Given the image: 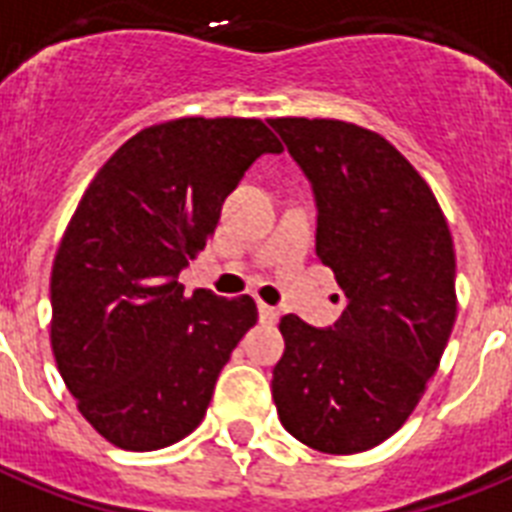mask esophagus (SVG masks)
Masks as SVG:
<instances>
[{
	"label": "esophagus",
	"instance_id": "esophagus-1",
	"mask_svg": "<svg viewBox=\"0 0 512 512\" xmlns=\"http://www.w3.org/2000/svg\"><path fill=\"white\" fill-rule=\"evenodd\" d=\"M259 316H261V322L266 324H274L277 319H280V311L274 306H266V303H259Z\"/></svg>",
	"mask_w": 512,
	"mask_h": 512
}]
</instances>
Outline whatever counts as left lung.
I'll use <instances>...</instances> for the list:
<instances>
[{"mask_svg":"<svg viewBox=\"0 0 512 512\" xmlns=\"http://www.w3.org/2000/svg\"><path fill=\"white\" fill-rule=\"evenodd\" d=\"M269 125L314 185L316 253L345 293L332 329L282 316L274 405L303 445L363 453L408 421L445 353L458 311L453 235L424 177L374 130L319 117Z\"/></svg>","mask_w":512,"mask_h":512,"instance_id":"obj_1","label":"left lung"}]
</instances>
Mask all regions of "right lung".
Listing matches in <instances>:
<instances>
[{
	"label": "right lung",
	"mask_w": 512,
	"mask_h": 512,
	"mask_svg": "<svg viewBox=\"0 0 512 512\" xmlns=\"http://www.w3.org/2000/svg\"><path fill=\"white\" fill-rule=\"evenodd\" d=\"M266 151L282 143L256 117L156 122L109 156L67 222L49 340L80 416L114 447L149 453L188 437L259 319L251 295H185L177 274Z\"/></svg>",
	"instance_id": "obj_1"
}]
</instances>
